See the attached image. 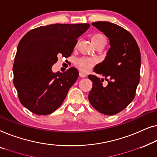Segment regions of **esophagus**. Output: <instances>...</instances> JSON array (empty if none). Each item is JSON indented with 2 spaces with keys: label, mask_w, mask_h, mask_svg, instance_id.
Returning a JSON list of instances; mask_svg holds the SVG:
<instances>
[{
  "label": "esophagus",
  "mask_w": 157,
  "mask_h": 157,
  "mask_svg": "<svg viewBox=\"0 0 157 157\" xmlns=\"http://www.w3.org/2000/svg\"><path fill=\"white\" fill-rule=\"evenodd\" d=\"M79 76H80L81 78H86V77H87V75H86L85 73H84V72H79Z\"/></svg>",
  "instance_id": "1"
}]
</instances>
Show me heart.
Listing matches in <instances>:
<instances>
[{"instance_id":"b5f03b06","label":"heart","mask_w":157,"mask_h":157,"mask_svg":"<svg viewBox=\"0 0 157 157\" xmlns=\"http://www.w3.org/2000/svg\"><path fill=\"white\" fill-rule=\"evenodd\" d=\"M106 41L105 37L102 34L97 33L92 35V43H95L97 42ZM98 63V59L95 57H80L76 60V66L79 70L83 72H87L94 67Z\"/></svg>"}]
</instances>
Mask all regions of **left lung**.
Wrapping results in <instances>:
<instances>
[{"label":"left lung","mask_w":157,"mask_h":157,"mask_svg":"<svg viewBox=\"0 0 157 157\" xmlns=\"http://www.w3.org/2000/svg\"><path fill=\"white\" fill-rule=\"evenodd\" d=\"M109 40L110 48L105 60L93 71L107 81L93 75H88L92 88L88 99L96 110L106 115H114L124 109L134 100L140 80L141 54L135 39L129 31L110 22L92 23Z\"/></svg>","instance_id":"obj_1"}]
</instances>
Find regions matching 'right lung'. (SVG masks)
Returning <instances> with one entry per match:
<instances>
[{
	"label": "right lung",
	"instance_id": "1",
	"mask_svg": "<svg viewBox=\"0 0 157 157\" xmlns=\"http://www.w3.org/2000/svg\"><path fill=\"white\" fill-rule=\"evenodd\" d=\"M90 25L52 24L28 32L17 45L13 67V84L24 107L37 115L52 113L63 104L78 78L75 67L52 72L58 56H71L78 38Z\"/></svg>",
	"mask_w": 157,
	"mask_h": 157
}]
</instances>
